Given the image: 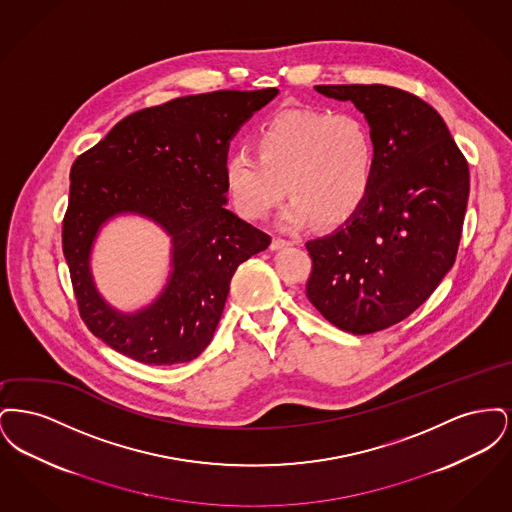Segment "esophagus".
<instances>
[{
    "mask_svg": "<svg viewBox=\"0 0 512 512\" xmlns=\"http://www.w3.org/2000/svg\"><path fill=\"white\" fill-rule=\"evenodd\" d=\"M288 245H292L290 240H284V238H272V242H270V249H272V251H276V249H282V247H288Z\"/></svg>",
    "mask_w": 512,
    "mask_h": 512,
    "instance_id": "34e87169",
    "label": "esophagus"
}]
</instances>
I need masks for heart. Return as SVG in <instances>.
I'll list each match as a JSON object with an SVG mask.
<instances>
[{
  "label": "heart",
  "mask_w": 512,
  "mask_h": 512,
  "mask_svg": "<svg viewBox=\"0 0 512 512\" xmlns=\"http://www.w3.org/2000/svg\"><path fill=\"white\" fill-rule=\"evenodd\" d=\"M253 146L257 158L234 151L224 163L226 190L245 219H267L288 188L284 228L313 220L332 228L351 219L372 190L376 144L353 113L288 109L255 132Z\"/></svg>",
  "instance_id": "obj_1"
}]
</instances>
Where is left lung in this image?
Wrapping results in <instances>:
<instances>
[{
    "label": "left lung",
    "instance_id": "obj_1",
    "mask_svg": "<svg viewBox=\"0 0 512 512\" xmlns=\"http://www.w3.org/2000/svg\"><path fill=\"white\" fill-rule=\"evenodd\" d=\"M365 113L376 144L365 205L328 236L307 242V297L343 332L365 336L414 313L453 267L470 172L438 111L384 84L315 86Z\"/></svg>",
    "mask_w": 512,
    "mask_h": 512
}]
</instances>
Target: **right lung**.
Returning a JSON list of instances; mask_svg holds the SVG:
<instances>
[{
  "label": "right lung",
  "mask_w": 512,
  "mask_h": 512,
  "mask_svg": "<svg viewBox=\"0 0 512 512\" xmlns=\"http://www.w3.org/2000/svg\"><path fill=\"white\" fill-rule=\"evenodd\" d=\"M276 94L219 90L171 99L128 115L76 157L63 253L80 317L115 351L144 365H178L213 340L236 268L270 244L268 234L224 207L228 146ZM121 212L155 219L173 236L166 290L130 316L102 301L89 272L100 224Z\"/></svg>",
  "instance_id": "obj_1"
}]
</instances>
